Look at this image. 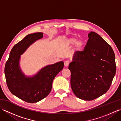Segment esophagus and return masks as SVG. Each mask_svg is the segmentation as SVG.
Returning a JSON list of instances; mask_svg holds the SVG:
<instances>
[{
  "label": "esophagus",
  "instance_id": "obj_1",
  "mask_svg": "<svg viewBox=\"0 0 121 121\" xmlns=\"http://www.w3.org/2000/svg\"><path fill=\"white\" fill-rule=\"evenodd\" d=\"M69 63H70V62H69V61H68V60L65 61V66H66V67H67V66H68L69 65Z\"/></svg>",
  "mask_w": 121,
  "mask_h": 121
}]
</instances>
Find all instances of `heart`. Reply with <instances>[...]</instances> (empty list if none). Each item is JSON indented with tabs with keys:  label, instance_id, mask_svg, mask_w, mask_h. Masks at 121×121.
Listing matches in <instances>:
<instances>
[{
	"label": "heart",
	"instance_id": "obj_1",
	"mask_svg": "<svg viewBox=\"0 0 121 121\" xmlns=\"http://www.w3.org/2000/svg\"><path fill=\"white\" fill-rule=\"evenodd\" d=\"M77 40H78V39L75 37H70L66 40V43L68 45H73L75 43L76 48L78 49L79 50L81 49L82 47V46H83V43L80 40H78V41H77Z\"/></svg>",
	"mask_w": 121,
	"mask_h": 121
}]
</instances>
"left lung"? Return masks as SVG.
Here are the masks:
<instances>
[{
    "label": "left lung",
    "instance_id": "1",
    "mask_svg": "<svg viewBox=\"0 0 121 121\" xmlns=\"http://www.w3.org/2000/svg\"><path fill=\"white\" fill-rule=\"evenodd\" d=\"M89 39L82 51H76L69 69L71 86L78 98L92 100L106 93L116 73L115 55L111 46L96 33Z\"/></svg>",
    "mask_w": 121,
    "mask_h": 121
}]
</instances>
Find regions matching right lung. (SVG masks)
Here are the masks:
<instances>
[{"instance_id":"right-lung-1","label":"right lung","mask_w":121,"mask_h":121,"mask_svg":"<svg viewBox=\"0 0 121 121\" xmlns=\"http://www.w3.org/2000/svg\"><path fill=\"white\" fill-rule=\"evenodd\" d=\"M43 33L26 36L15 44L11 50L4 67L7 86L11 93L29 103L45 98L50 93L54 78L64 67L63 61L48 65L32 77L25 76L19 65L21 55L37 40L43 38Z\"/></svg>"}]
</instances>
